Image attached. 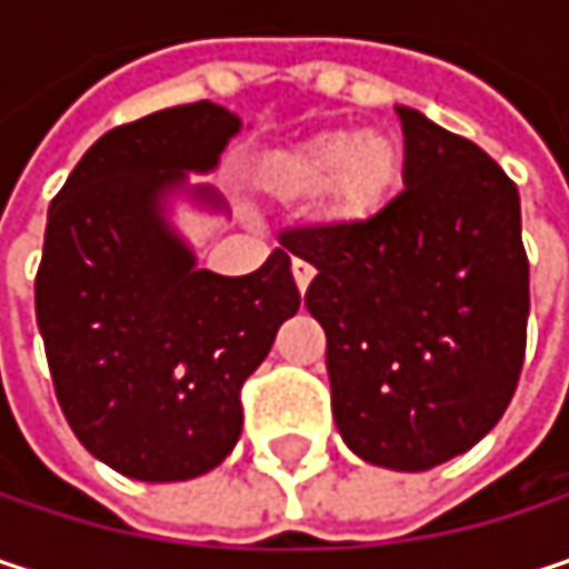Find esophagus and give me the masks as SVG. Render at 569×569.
Masks as SVG:
<instances>
[{"instance_id":"obj_1","label":"esophagus","mask_w":569,"mask_h":569,"mask_svg":"<svg viewBox=\"0 0 569 569\" xmlns=\"http://www.w3.org/2000/svg\"><path fill=\"white\" fill-rule=\"evenodd\" d=\"M312 277H316V270H312L306 260H292V280H296V289H299V292H306V289H309Z\"/></svg>"}]
</instances>
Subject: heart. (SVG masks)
Masks as SVG:
<instances>
[{"instance_id":"obj_1","label":"heart","mask_w":569,"mask_h":569,"mask_svg":"<svg viewBox=\"0 0 569 569\" xmlns=\"http://www.w3.org/2000/svg\"><path fill=\"white\" fill-rule=\"evenodd\" d=\"M405 177L408 144L396 128H329L267 158L257 187L283 207L319 197L322 227L359 230L396 203Z\"/></svg>"}]
</instances>
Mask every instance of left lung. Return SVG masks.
Here are the masks:
<instances>
[{"mask_svg": "<svg viewBox=\"0 0 569 569\" xmlns=\"http://www.w3.org/2000/svg\"><path fill=\"white\" fill-rule=\"evenodd\" d=\"M408 177L369 227H306V309L326 329L332 415L369 465L428 471L475 448L511 401L527 342V253L511 177L478 144L396 108Z\"/></svg>", "mask_w": 569, "mask_h": 569, "instance_id": "8db88e82", "label": "left lung"}]
</instances>
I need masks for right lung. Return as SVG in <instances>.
<instances>
[{
    "instance_id": "right-lung-1",
    "label": "right lung",
    "mask_w": 569,
    "mask_h": 569,
    "mask_svg": "<svg viewBox=\"0 0 569 569\" xmlns=\"http://www.w3.org/2000/svg\"><path fill=\"white\" fill-rule=\"evenodd\" d=\"M243 121L180 104L98 138L49 207L36 316L78 441L134 481H190L240 441V389L299 309L289 257L247 277L197 267L173 200L227 213L213 173Z\"/></svg>"
}]
</instances>
